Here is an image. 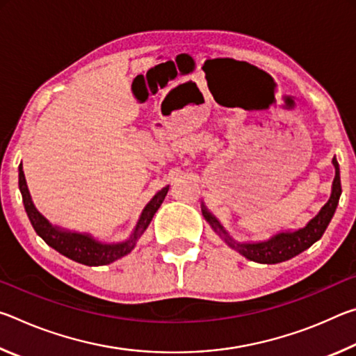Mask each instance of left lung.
Masks as SVG:
<instances>
[{"label":"left lung","instance_id":"obj_1","mask_svg":"<svg viewBox=\"0 0 356 356\" xmlns=\"http://www.w3.org/2000/svg\"><path fill=\"white\" fill-rule=\"evenodd\" d=\"M333 163L336 168V176L333 182V191H331V196L328 202L322 207L321 212L312 218L308 225L303 229H298L295 232H281L278 236L272 237L267 242L261 243H236L234 240L227 236V232L220 226L218 220L215 216L210 215L206 207L202 209V215L206 218L216 232H220L225 236V240L229 243V246L236 248L240 254H243L246 259L254 262L261 264H278L284 262L287 259L300 254L301 251L308 250L312 243H316L318 238L323 236L325 229L330 225L331 218H333L334 210L337 207V202H339L341 196V177H339V165H337V160L333 159Z\"/></svg>","mask_w":356,"mask_h":356}]
</instances>
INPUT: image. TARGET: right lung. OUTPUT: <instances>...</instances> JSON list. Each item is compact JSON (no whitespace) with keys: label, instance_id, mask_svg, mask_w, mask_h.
<instances>
[{"label":"right lung","instance_id":"obj_1","mask_svg":"<svg viewBox=\"0 0 356 356\" xmlns=\"http://www.w3.org/2000/svg\"><path fill=\"white\" fill-rule=\"evenodd\" d=\"M19 170H20L19 186L22 191L23 204H25V210L28 213L29 221H31V225L34 227V231L45 240L47 245H50L51 248H55L58 252H61L63 256L69 257L75 262L89 265V267H97V265L111 264L114 261H118V259H120L122 256L129 254V252L134 250L138 237H140L141 234L146 231V227L149 226L152 216L161 206V202H163L168 188H170V186H165L163 190H160L152 197V201H150L147 206L144 207L141 218H140V221H138L135 232L131 234L130 240H127V242H124V243L106 245V243L95 242L92 237L84 236V234L65 232V231H61V229L51 226L50 222H48L44 216L38 212V209L34 207L31 196H29L25 174H23L22 165Z\"/></svg>","mask_w":356,"mask_h":356}]
</instances>
